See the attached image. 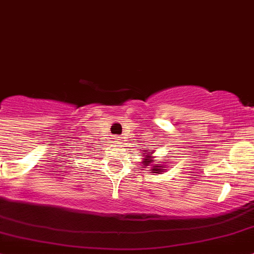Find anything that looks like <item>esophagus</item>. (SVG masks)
Here are the masks:
<instances>
[{
    "mask_svg": "<svg viewBox=\"0 0 254 254\" xmlns=\"http://www.w3.org/2000/svg\"><path fill=\"white\" fill-rule=\"evenodd\" d=\"M114 142H117V143H120L123 141V137H120V136H117V137H114Z\"/></svg>",
    "mask_w": 254,
    "mask_h": 254,
    "instance_id": "34e87169",
    "label": "esophagus"
}]
</instances>
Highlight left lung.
Returning a JSON list of instances; mask_svg holds the SVG:
<instances>
[{"instance_id": "left-lung-1", "label": "left lung", "mask_w": 254, "mask_h": 254, "mask_svg": "<svg viewBox=\"0 0 254 254\" xmlns=\"http://www.w3.org/2000/svg\"><path fill=\"white\" fill-rule=\"evenodd\" d=\"M143 152H147L148 153L146 155H143V158H142V166H146V167H148V165L150 166V173H156V175H161L162 172H165V171H167V168L170 167L168 166L167 167V163H161V162H157V163H153L155 162V156H152V152H151V150H142ZM139 155H143V152L139 153Z\"/></svg>"}]
</instances>
